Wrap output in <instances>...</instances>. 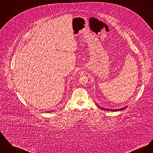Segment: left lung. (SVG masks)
Wrapping results in <instances>:
<instances>
[{
  "instance_id": "obj_1",
  "label": "left lung",
  "mask_w": 153,
  "mask_h": 153,
  "mask_svg": "<svg viewBox=\"0 0 153 153\" xmlns=\"http://www.w3.org/2000/svg\"><path fill=\"white\" fill-rule=\"evenodd\" d=\"M99 108H100L99 106ZM127 107H124V108H121V109H118V110H108V109H105V108H100L102 110H107V111H120V110H123V109H125V108H126Z\"/></svg>"
}]
</instances>
